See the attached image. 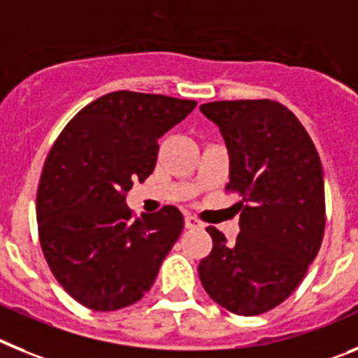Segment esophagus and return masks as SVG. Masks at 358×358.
<instances>
[{"instance_id": "obj_1", "label": "esophagus", "mask_w": 358, "mask_h": 358, "mask_svg": "<svg viewBox=\"0 0 358 358\" xmlns=\"http://www.w3.org/2000/svg\"><path fill=\"white\" fill-rule=\"evenodd\" d=\"M185 227H187V229H200V227L203 225H201L200 220H196L192 214H185Z\"/></svg>"}]
</instances>
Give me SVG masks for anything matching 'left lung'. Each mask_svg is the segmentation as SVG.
<instances>
[{
    "label": "left lung",
    "instance_id": "1",
    "mask_svg": "<svg viewBox=\"0 0 358 358\" xmlns=\"http://www.w3.org/2000/svg\"><path fill=\"white\" fill-rule=\"evenodd\" d=\"M225 138L231 182L241 196L234 243L207 227L213 250L198 265L210 299L238 315H259L287 301L308 272L326 225L321 158L299 119L281 102L201 104Z\"/></svg>",
    "mask_w": 358,
    "mask_h": 358
}]
</instances>
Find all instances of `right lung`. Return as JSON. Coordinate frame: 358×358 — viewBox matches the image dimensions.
<instances>
[{"mask_svg": "<svg viewBox=\"0 0 358 358\" xmlns=\"http://www.w3.org/2000/svg\"><path fill=\"white\" fill-rule=\"evenodd\" d=\"M194 106L108 93L85 106L50 149L37 187L39 243L59 285L86 308L113 312L142 299L182 234L175 205L136 217L126 196L153 173L160 136Z\"/></svg>", "mask_w": 358, "mask_h": 358, "instance_id": "obj_1", "label": "right lung"}]
</instances>
